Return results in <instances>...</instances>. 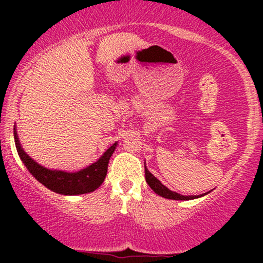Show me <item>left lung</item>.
Segmentation results:
<instances>
[{"label": "left lung", "instance_id": "8db88e82", "mask_svg": "<svg viewBox=\"0 0 263 263\" xmlns=\"http://www.w3.org/2000/svg\"><path fill=\"white\" fill-rule=\"evenodd\" d=\"M144 176H146V182L148 185L151 186V189L156 193V194L161 195V197L165 198V199H172V200H192V199H197L203 197L205 194H200V195H182V194H178L176 192H172L164 186L163 184L159 182L157 178L153 176L151 172L147 170L146 164H144Z\"/></svg>", "mask_w": 263, "mask_h": 263}]
</instances>
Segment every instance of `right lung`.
I'll list each match as a JSON object with an SVG mask.
<instances>
[{
	"label": "right lung",
	"mask_w": 263,
	"mask_h": 263,
	"mask_svg": "<svg viewBox=\"0 0 263 263\" xmlns=\"http://www.w3.org/2000/svg\"><path fill=\"white\" fill-rule=\"evenodd\" d=\"M13 135L18 155H20L22 162L25 163L29 173L48 189L63 195L86 194V193H91L98 189L104 183L105 177L107 174L108 161H110V157L112 156L117 146V142H115L112 146L91 165L79 172H75V173H69V172L64 171L48 170L43 165L38 164L21 147L16 127L13 128Z\"/></svg>",
	"instance_id": "1"
}]
</instances>
